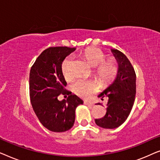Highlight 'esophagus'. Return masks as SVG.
<instances>
[{"label": "esophagus", "instance_id": "1", "mask_svg": "<svg viewBox=\"0 0 160 160\" xmlns=\"http://www.w3.org/2000/svg\"><path fill=\"white\" fill-rule=\"evenodd\" d=\"M84 104L88 105V106H94V103H93L92 102H91V101H87V100H85V101H84Z\"/></svg>", "mask_w": 160, "mask_h": 160}]
</instances>
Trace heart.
I'll return each instance as SVG.
<instances>
[{"mask_svg":"<svg viewBox=\"0 0 160 160\" xmlns=\"http://www.w3.org/2000/svg\"><path fill=\"white\" fill-rule=\"evenodd\" d=\"M82 57L89 65L95 68V75L102 84L106 85L114 79L119 71L117 61L113 58L106 59L105 52L95 47L87 48L82 52ZM73 58L69 55L62 62L61 68L65 78L73 77ZM71 89L76 95L82 98H88L98 90V85L94 80L79 78L71 85Z\"/></svg>","mask_w":160,"mask_h":160,"instance_id":"obj_1","label":"heart"}]
</instances>
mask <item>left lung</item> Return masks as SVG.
I'll list each match as a JSON object with an SVG mask.
<instances>
[{
  "label": "left lung",
  "instance_id": "1",
  "mask_svg": "<svg viewBox=\"0 0 160 160\" xmlns=\"http://www.w3.org/2000/svg\"><path fill=\"white\" fill-rule=\"evenodd\" d=\"M111 52L119 63V71L113 84L98 95L102 100L105 97L108 100L106 115L95 120L98 126L106 129L118 128L126 121L132 108L136 93L134 68L122 52L117 49H111Z\"/></svg>",
  "mask_w": 160,
  "mask_h": 160
}]
</instances>
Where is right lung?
<instances>
[{
    "label": "right lung",
    "mask_w": 160,
    "mask_h": 160,
    "mask_svg": "<svg viewBox=\"0 0 160 160\" xmlns=\"http://www.w3.org/2000/svg\"><path fill=\"white\" fill-rule=\"evenodd\" d=\"M75 48L52 47L37 58L30 71V98L32 108L43 127L50 131L68 130L75 122V111L83 101L65 89L67 82L61 65ZM69 95L67 101L60 102V94Z\"/></svg>",
    "instance_id": "add662e5"
}]
</instances>
